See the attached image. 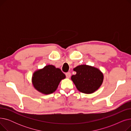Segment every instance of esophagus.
<instances>
[{"instance_id": "obj_1", "label": "esophagus", "mask_w": 131, "mask_h": 131, "mask_svg": "<svg viewBox=\"0 0 131 131\" xmlns=\"http://www.w3.org/2000/svg\"><path fill=\"white\" fill-rule=\"evenodd\" d=\"M71 74L70 72H67L66 73V77L67 78L69 79L71 77Z\"/></svg>"}]
</instances>
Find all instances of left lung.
<instances>
[{
  "label": "left lung",
  "instance_id": "1",
  "mask_svg": "<svg viewBox=\"0 0 131 131\" xmlns=\"http://www.w3.org/2000/svg\"><path fill=\"white\" fill-rule=\"evenodd\" d=\"M77 72L71 79L78 90L84 93L90 94L97 90L102 83L104 75L98 68L82 65L74 68Z\"/></svg>",
  "mask_w": 131,
  "mask_h": 131
}]
</instances>
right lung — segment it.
I'll use <instances>...</instances> for the list:
<instances>
[{
  "label": "right lung",
  "instance_id": "add662e5",
  "mask_svg": "<svg viewBox=\"0 0 131 131\" xmlns=\"http://www.w3.org/2000/svg\"><path fill=\"white\" fill-rule=\"evenodd\" d=\"M65 77L59 68L49 65L34 73L32 83L38 91L49 94L56 90L60 81Z\"/></svg>",
  "mask_w": 131,
  "mask_h": 131
}]
</instances>
